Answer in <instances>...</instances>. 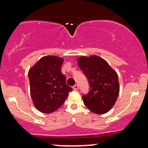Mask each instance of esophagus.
<instances>
[{
  "label": "esophagus",
  "mask_w": 148,
  "mask_h": 148,
  "mask_svg": "<svg viewBox=\"0 0 148 148\" xmlns=\"http://www.w3.org/2000/svg\"><path fill=\"white\" fill-rule=\"evenodd\" d=\"M73 89H74V90H78V89H79V86H78L77 84L74 85V86H73Z\"/></svg>",
  "instance_id": "34e87169"
}]
</instances>
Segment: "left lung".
Listing matches in <instances>:
<instances>
[{
  "mask_svg": "<svg viewBox=\"0 0 148 148\" xmlns=\"http://www.w3.org/2000/svg\"><path fill=\"white\" fill-rule=\"evenodd\" d=\"M78 64L87 76L91 88L88 94L82 97L84 104L97 114L108 112L120 92L117 72L104 59L96 55L79 57Z\"/></svg>",
  "mask_w": 148,
  "mask_h": 148,
  "instance_id": "left-lung-1",
  "label": "left lung"
}]
</instances>
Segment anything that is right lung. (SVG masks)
<instances>
[{"instance_id": "obj_1", "label": "right lung", "mask_w": 148, "mask_h": 148, "mask_svg": "<svg viewBox=\"0 0 148 148\" xmlns=\"http://www.w3.org/2000/svg\"><path fill=\"white\" fill-rule=\"evenodd\" d=\"M62 58L46 56L29 69L30 91L34 106L39 111L51 113L63 104L72 88L66 84L61 72Z\"/></svg>"}]
</instances>
